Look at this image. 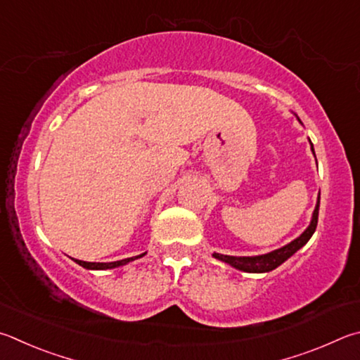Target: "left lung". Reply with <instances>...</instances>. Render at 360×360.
I'll use <instances>...</instances> for the list:
<instances>
[{"label": "left lung", "instance_id": "left-lung-1", "mask_svg": "<svg viewBox=\"0 0 360 360\" xmlns=\"http://www.w3.org/2000/svg\"><path fill=\"white\" fill-rule=\"evenodd\" d=\"M297 121L300 120L297 117ZM302 124V122H300ZM310 141V140H309ZM311 146V153L315 155V149H313V145L310 141ZM318 211H319V195L316 200V206L315 211L311 214V220L310 225L305 228L304 233L297 236L294 240H291L290 244H286L283 247L277 248V250H272L269 253L264 255H257V257H230V255H221V253H212V257L219 261H224V263L230 264L231 267L243 272H250V274H263V272H271L274 269H277L280 264H283L286 259L291 258L294 253H296L299 248H302L307 243H309L310 238L313 236V233L316 230L318 225Z\"/></svg>", "mask_w": 360, "mask_h": 360}]
</instances>
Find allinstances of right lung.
Segmentation results:
<instances>
[{"mask_svg":"<svg viewBox=\"0 0 360 360\" xmlns=\"http://www.w3.org/2000/svg\"><path fill=\"white\" fill-rule=\"evenodd\" d=\"M145 253L139 255V257H132V258H126V259H120V261H112V263H89V261H82V259H74L77 264H80L84 269H89V271H105V269H115V267H120L124 264H129L130 261H135L141 257H145Z\"/></svg>","mask_w":360,"mask_h":360,"instance_id":"1","label":"right lung"}]
</instances>
